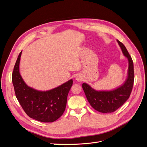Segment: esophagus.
Masks as SVG:
<instances>
[{"label":"esophagus","mask_w":147,"mask_h":147,"mask_svg":"<svg viewBox=\"0 0 147 147\" xmlns=\"http://www.w3.org/2000/svg\"><path fill=\"white\" fill-rule=\"evenodd\" d=\"M76 80H77L78 82H80V81H81V79H80V78L79 77H76Z\"/></svg>","instance_id":"34e87169"}]
</instances>
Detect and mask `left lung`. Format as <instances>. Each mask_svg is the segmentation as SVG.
I'll return each instance as SVG.
<instances>
[{"mask_svg":"<svg viewBox=\"0 0 147 147\" xmlns=\"http://www.w3.org/2000/svg\"><path fill=\"white\" fill-rule=\"evenodd\" d=\"M123 55L129 61L128 75L126 82L118 88L112 91H96L89 84H82L86 98L92 107L101 113H112L119 108L130 96L134 80V64L131 56L126 47L117 40Z\"/></svg>","mask_w":147,"mask_h":147,"instance_id":"left-lung-1","label":"left lung"}]
</instances>
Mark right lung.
<instances>
[{"mask_svg":"<svg viewBox=\"0 0 147 147\" xmlns=\"http://www.w3.org/2000/svg\"><path fill=\"white\" fill-rule=\"evenodd\" d=\"M20 52L12 74V82L16 98L30 118L43 123L56 121L64 112L68 93L72 86L71 79L61 86L47 91L28 86L20 74Z\"/></svg>","mask_w":147,"mask_h":147,"instance_id":"1","label":"right lung"}]
</instances>
